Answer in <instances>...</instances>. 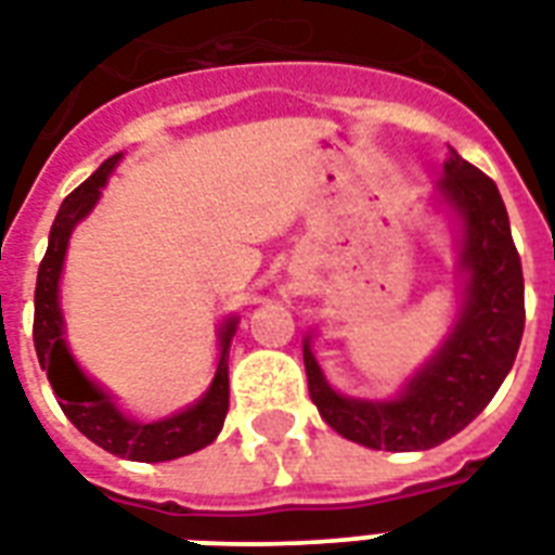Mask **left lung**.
Segmentation results:
<instances>
[{
    "mask_svg": "<svg viewBox=\"0 0 555 555\" xmlns=\"http://www.w3.org/2000/svg\"><path fill=\"white\" fill-rule=\"evenodd\" d=\"M437 193L463 219L461 315L452 336L390 402L341 397L304 341L309 397L324 423L347 440L385 452H423L463 431L495 397L524 336L521 257L495 182L457 150L442 165Z\"/></svg>",
    "mask_w": 555,
    "mask_h": 555,
    "instance_id": "1",
    "label": "left lung"
}]
</instances>
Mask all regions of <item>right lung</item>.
<instances>
[{
  "label": "right lung",
  "mask_w": 555,
  "mask_h": 555,
  "mask_svg": "<svg viewBox=\"0 0 555 555\" xmlns=\"http://www.w3.org/2000/svg\"><path fill=\"white\" fill-rule=\"evenodd\" d=\"M118 158L121 156L106 158L60 205L57 219L51 225L49 248H46L40 272H37V289H34V347H37L40 367L49 373L51 388H54L63 414L72 420L77 431L86 434L109 454H118L127 461H176V457L205 449L222 431V423L229 414V347L231 336L237 330V318H229L219 326L222 353H219L217 373H214V382L205 390V397L196 405L184 408L179 414L158 420V423H139L124 414L109 393H103L94 382L86 379L63 341V312H60L57 286L68 237L77 222L94 208L101 188L113 173V167L118 165Z\"/></svg>",
  "instance_id": "1"
}]
</instances>
